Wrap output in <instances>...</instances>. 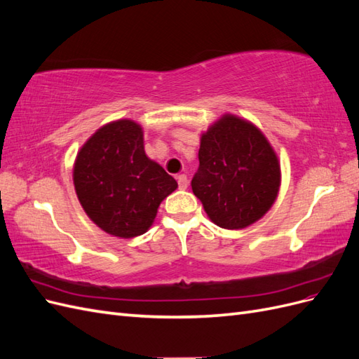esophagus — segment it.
Listing matches in <instances>:
<instances>
[{"label":"esophagus","instance_id":"obj_1","mask_svg":"<svg viewBox=\"0 0 359 359\" xmlns=\"http://www.w3.org/2000/svg\"><path fill=\"white\" fill-rule=\"evenodd\" d=\"M177 181H178V187L181 190H186L189 187V180L186 175H178L177 177Z\"/></svg>","mask_w":359,"mask_h":359}]
</instances>
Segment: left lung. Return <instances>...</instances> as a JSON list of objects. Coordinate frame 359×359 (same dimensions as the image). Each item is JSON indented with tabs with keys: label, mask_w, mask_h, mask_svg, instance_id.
Wrapping results in <instances>:
<instances>
[{
	"label": "left lung",
	"mask_w": 359,
	"mask_h": 359,
	"mask_svg": "<svg viewBox=\"0 0 359 359\" xmlns=\"http://www.w3.org/2000/svg\"><path fill=\"white\" fill-rule=\"evenodd\" d=\"M280 180L274 149L252 123L226 114L202 135L191 189L217 226L243 229L262 219Z\"/></svg>",
	"instance_id": "obj_1"
}]
</instances>
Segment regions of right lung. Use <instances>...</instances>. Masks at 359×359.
I'll use <instances>...</instances> for the list:
<instances>
[{"label":"right lung","mask_w":359,"mask_h":359,"mask_svg":"<svg viewBox=\"0 0 359 359\" xmlns=\"http://www.w3.org/2000/svg\"><path fill=\"white\" fill-rule=\"evenodd\" d=\"M73 182L86 215L118 238L145 233L161 201L178 187L147 157L142 127L132 119L106 124L86 140L74 161Z\"/></svg>","instance_id":"1"}]
</instances>
